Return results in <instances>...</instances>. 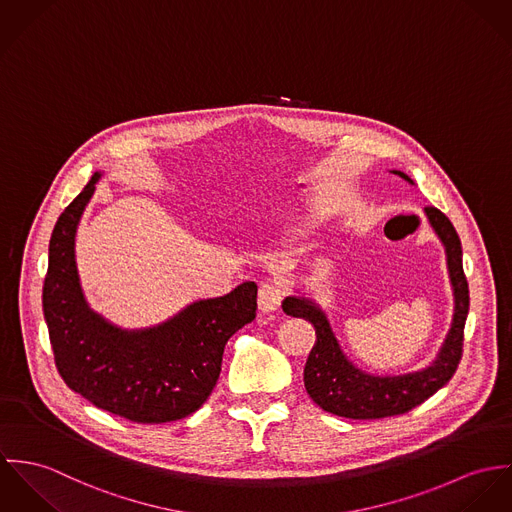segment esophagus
I'll use <instances>...</instances> for the list:
<instances>
[{
    "mask_svg": "<svg viewBox=\"0 0 512 512\" xmlns=\"http://www.w3.org/2000/svg\"><path fill=\"white\" fill-rule=\"evenodd\" d=\"M283 288L277 283H263L259 286V294H257V306L261 312L269 314L279 310L281 300H283Z\"/></svg>",
    "mask_w": 512,
    "mask_h": 512,
    "instance_id": "34e87169",
    "label": "esophagus"
}]
</instances>
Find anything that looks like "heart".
<instances>
[{
    "label": "heart",
    "instance_id": "obj_1",
    "mask_svg": "<svg viewBox=\"0 0 512 512\" xmlns=\"http://www.w3.org/2000/svg\"><path fill=\"white\" fill-rule=\"evenodd\" d=\"M267 205L270 206L269 211L266 210ZM284 208H286V204H284L283 200H281V202H275V204H273V202H265V204H263V206H261V208H257L260 210V212L257 213L255 210V214H261V216H267V212H269V214H275V210H279V212H283Z\"/></svg>",
    "mask_w": 512,
    "mask_h": 512
}]
</instances>
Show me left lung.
I'll return each instance as SVG.
<instances>
[{
    "label": "left lung",
    "instance_id": "1",
    "mask_svg": "<svg viewBox=\"0 0 512 512\" xmlns=\"http://www.w3.org/2000/svg\"><path fill=\"white\" fill-rule=\"evenodd\" d=\"M393 172L408 184H414L408 174ZM424 214L444 245L454 290L452 326L436 359L424 369L404 375H373L359 369L343 353L330 320L318 302L300 290L298 294L284 298V314L304 318L316 330V343L304 367V387L310 398L326 412L353 420H375L404 414L432 397L454 377L461 359L463 328L469 312V288L463 275L461 241L452 222L438 208H424Z\"/></svg>",
    "mask_w": 512,
    "mask_h": 512
}]
</instances>
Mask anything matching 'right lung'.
<instances>
[{"label":"right lung","mask_w":512,"mask_h":512,"mask_svg":"<svg viewBox=\"0 0 512 512\" xmlns=\"http://www.w3.org/2000/svg\"><path fill=\"white\" fill-rule=\"evenodd\" d=\"M102 172L66 206L49 243L43 312L58 373L94 406L141 424L196 412L218 383L229 338L255 318L257 284L196 300L167 322L123 330L94 312L76 269V229Z\"/></svg>","instance_id":"obj_1"}]
</instances>
